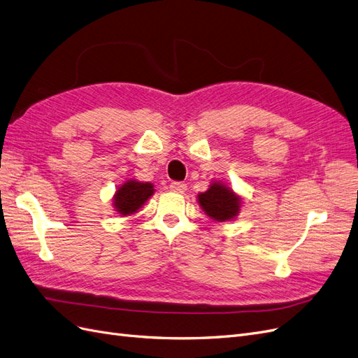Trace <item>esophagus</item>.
<instances>
[{
    "instance_id": "1",
    "label": "esophagus",
    "mask_w": 358,
    "mask_h": 358,
    "mask_svg": "<svg viewBox=\"0 0 358 358\" xmlns=\"http://www.w3.org/2000/svg\"><path fill=\"white\" fill-rule=\"evenodd\" d=\"M169 189L172 192H176V193H184L187 190V184L181 182V181H174V182L169 184Z\"/></svg>"
}]
</instances>
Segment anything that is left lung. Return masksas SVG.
<instances>
[{
	"instance_id": "left-lung-1",
	"label": "left lung",
	"mask_w": 358,
	"mask_h": 358,
	"mask_svg": "<svg viewBox=\"0 0 358 358\" xmlns=\"http://www.w3.org/2000/svg\"><path fill=\"white\" fill-rule=\"evenodd\" d=\"M202 210L217 222L232 220L241 208V198L220 182L211 184V187L198 196Z\"/></svg>"
}]
</instances>
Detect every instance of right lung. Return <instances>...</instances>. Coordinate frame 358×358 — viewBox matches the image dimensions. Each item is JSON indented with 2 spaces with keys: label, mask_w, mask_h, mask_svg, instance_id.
<instances>
[{
  "label": "right lung",
  "mask_w": 358,
  "mask_h": 358,
  "mask_svg": "<svg viewBox=\"0 0 358 358\" xmlns=\"http://www.w3.org/2000/svg\"><path fill=\"white\" fill-rule=\"evenodd\" d=\"M153 184L140 182L129 180L123 182V186L114 194V206L122 215H129L136 213L144 205V202L153 194Z\"/></svg>",
  "instance_id": "add662e5"
}]
</instances>
